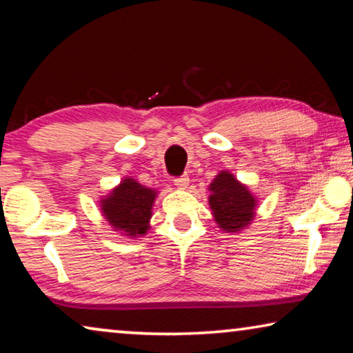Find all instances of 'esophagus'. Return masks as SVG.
<instances>
[{
    "instance_id": "34e87169",
    "label": "esophagus",
    "mask_w": 353,
    "mask_h": 353,
    "mask_svg": "<svg viewBox=\"0 0 353 353\" xmlns=\"http://www.w3.org/2000/svg\"><path fill=\"white\" fill-rule=\"evenodd\" d=\"M188 182H190V179H188L187 174H182V176H179V177L174 179V185L177 188H187Z\"/></svg>"
}]
</instances>
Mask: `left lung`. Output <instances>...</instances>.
Listing matches in <instances>:
<instances>
[{"instance_id":"1","label":"left lung","mask_w":353,"mask_h":353,"mask_svg":"<svg viewBox=\"0 0 353 353\" xmlns=\"http://www.w3.org/2000/svg\"><path fill=\"white\" fill-rule=\"evenodd\" d=\"M210 190L209 203L220 228L228 232H236L248 225L256 203L247 187L240 185L232 174L223 171L210 183Z\"/></svg>"}]
</instances>
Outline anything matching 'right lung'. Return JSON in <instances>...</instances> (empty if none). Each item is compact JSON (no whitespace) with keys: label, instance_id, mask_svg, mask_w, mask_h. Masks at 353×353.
Segmentation results:
<instances>
[{"label":"right lung","instance_id":"1","mask_svg":"<svg viewBox=\"0 0 353 353\" xmlns=\"http://www.w3.org/2000/svg\"><path fill=\"white\" fill-rule=\"evenodd\" d=\"M154 199V190L139 185L133 179H125L110 198L102 201V209L116 229L135 236L146 232Z\"/></svg>","mask_w":353,"mask_h":353}]
</instances>
